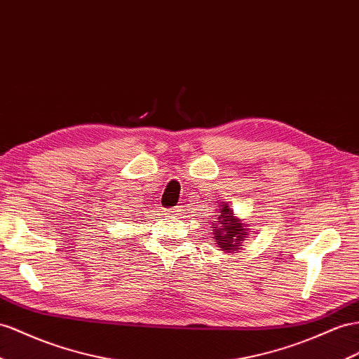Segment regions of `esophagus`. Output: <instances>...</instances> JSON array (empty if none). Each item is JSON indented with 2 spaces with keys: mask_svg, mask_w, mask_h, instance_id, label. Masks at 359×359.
<instances>
[{
  "mask_svg": "<svg viewBox=\"0 0 359 359\" xmlns=\"http://www.w3.org/2000/svg\"><path fill=\"white\" fill-rule=\"evenodd\" d=\"M171 218H180L182 217V209L180 208H174V209H170L167 212Z\"/></svg>",
  "mask_w": 359,
  "mask_h": 359,
  "instance_id": "obj_1",
  "label": "esophagus"
}]
</instances>
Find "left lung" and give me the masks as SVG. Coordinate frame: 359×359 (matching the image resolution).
<instances>
[{"label":"left lung","instance_id":"left-lung-1","mask_svg":"<svg viewBox=\"0 0 359 359\" xmlns=\"http://www.w3.org/2000/svg\"><path fill=\"white\" fill-rule=\"evenodd\" d=\"M215 219L212 222L214 240L215 244L226 253H236L241 250L244 240L249 235V229L243 222V218H238L229 203L222 201L215 212Z\"/></svg>","mask_w":359,"mask_h":359}]
</instances>
